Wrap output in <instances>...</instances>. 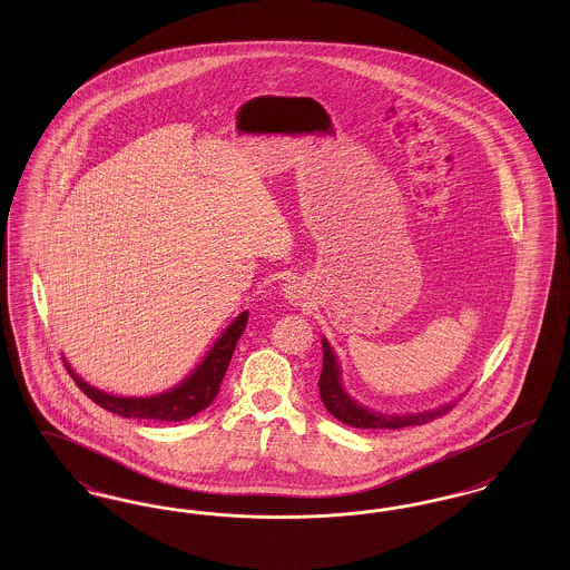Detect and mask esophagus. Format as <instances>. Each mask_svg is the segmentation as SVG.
Here are the masks:
<instances>
[{
  "label": "esophagus",
  "instance_id": "34e87169",
  "mask_svg": "<svg viewBox=\"0 0 570 570\" xmlns=\"http://www.w3.org/2000/svg\"><path fill=\"white\" fill-rule=\"evenodd\" d=\"M284 293H286V297L291 298V301H297V298L301 297V291H298L297 284H293V282L286 284Z\"/></svg>",
  "mask_w": 570,
  "mask_h": 570
}]
</instances>
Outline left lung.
<instances>
[{"label": "left lung", "instance_id": "obj_1", "mask_svg": "<svg viewBox=\"0 0 570 570\" xmlns=\"http://www.w3.org/2000/svg\"><path fill=\"white\" fill-rule=\"evenodd\" d=\"M318 391H321V400L326 410L337 421L356 428V430H400V428L423 425V423H430L438 416L446 414L451 407L455 406V404H446V406L416 412V414H382V412H374L370 407L356 404L346 395V391L340 382V365H337L335 353L326 344V340H323V372L318 379Z\"/></svg>", "mask_w": 570, "mask_h": 570}]
</instances>
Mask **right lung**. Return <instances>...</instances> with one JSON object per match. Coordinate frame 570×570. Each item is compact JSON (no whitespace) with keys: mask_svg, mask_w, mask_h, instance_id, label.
I'll list each match as a JSON object with an SVG mask.
<instances>
[{"mask_svg":"<svg viewBox=\"0 0 570 570\" xmlns=\"http://www.w3.org/2000/svg\"><path fill=\"white\" fill-rule=\"evenodd\" d=\"M245 325H247V312L239 314L235 318V323L219 335L214 348L194 370L190 379L184 380L179 386H175L170 391H164L160 395H151V397L110 395V393H105L79 379L68 363H63V365L82 393L91 402H96L98 406L109 410L112 414H119L126 419H151V421H166V423L168 421H186L216 400L219 384L228 370L230 356L235 353V346L245 331Z\"/></svg>","mask_w":570,"mask_h":570,"instance_id":"right-lung-1","label":"right lung"}]
</instances>
